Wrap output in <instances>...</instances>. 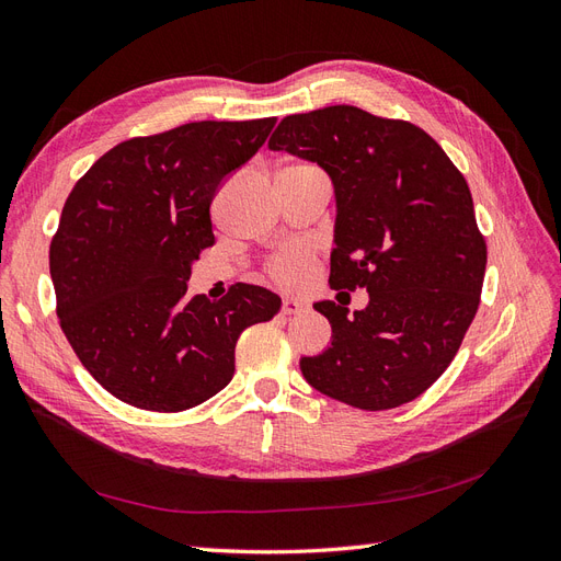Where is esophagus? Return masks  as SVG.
<instances>
[{"instance_id": "obj_1", "label": "esophagus", "mask_w": 561, "mask_h": 561, "mask_svg": "<svg viewBox=\"0 0 561 561\" xmlns=\"http://www.w3.org/2000/svg\"><path fill=\"white\" fill-rule=\"evenodd\" d=\"M280 311H283L285 316L305 313V311H309V305H307L305 299H297V297H283V307H280Z\"/></svg>"}]
</instances>
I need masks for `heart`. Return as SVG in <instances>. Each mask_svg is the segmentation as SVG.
Listing matches in <instances>:
<instances>
[{
    "instance_id": "1",
    "label": "heart",
    "mask_w": 561,
    "mask_h": 561,
    "mask_svg": "<svg viewBox=\"0 0 561 561\" xmlns=\"http://www.w3.org/2000/svg\"><path fill=\"white\" fill-rule=\"evenodd\" d=\"M268 274L285 287H301L313 274V250L301 243L280 248L271 256Z\"/></svg>"
}]
</instances>
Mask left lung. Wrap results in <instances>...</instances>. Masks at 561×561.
Listing matches in <instances>:
<instances>
[{
  "label": "left lung",
  "instance_id": "8db88e82",
  "mask_svg": "<svg viewBox=\"0 0 561 561\" xmlns=\"http://www.w3.org/2000/svg\"><path fill=\"white\" fill-rule=\"evenodd\" d=\"M268 148L316 162L330 176V287L370 295L354 313L316 301L332 344L301 358V375L360 411L417 399L458 354L486 271L465 176L427 131L354 105L287 115Z\"/></svg>",
  "mask_w": 561,
  "mask_h": 561
}]
</instances>
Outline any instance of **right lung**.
<instances>
[{
  "mask_svg": "<svg viewBox=\"0 0 561 561\" xmlns=\"http://www.w3.org/2000/svg\"><path fill=\"white\" fill-rule=\"evenodd\" d=\"M276 117L181 125L111 148L75 184L49 248L56 313L82 366L115 399L179 413L231 382L236 342L280 297L238 283L188 297L215 245L209 205L260 150Z\"/></svg>",
  "mask_w": 561,
  "mask_h": 561,
  "instance_id": "right-lung-1",
  "label": "right lung"
}]
</instances>
